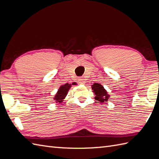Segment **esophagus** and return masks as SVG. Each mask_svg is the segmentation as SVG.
<instances>
[{
    "instance_id": "obj_1",
    "label": "esophagus",
    "mask_w": 159,
    "mask_h": 159,
    "mask_svg": "<svg viewBox=\"0 0 159 159\" xmlns=\"http://www.w3.org/2000/svg\"><path fill=\"white\" fill-rule=\"evenodd\" d=\"M79 83L81 84H84L86 83V79L84 78H79Z\"/></svg>"
}]
</instances>
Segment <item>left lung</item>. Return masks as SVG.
<instances>
[{
  "instance_id": "left-lung-1",
  "label": "left lung",
  "mask_w": 159,
  "mask_h": 159,
  "mask_svg": "<svg viewBox=\"0 0 159 159\" xmlns=\"http://www.w3.org/2000/svg\"><path fill=\"white\" fill-rule=\"evenodd\" d=\"M93 92L95 93V99L97 101H100L101 103L107 102L110 95H108L107 91L100 83H94L91 86Z\"/></svg>"
}]
</instances>
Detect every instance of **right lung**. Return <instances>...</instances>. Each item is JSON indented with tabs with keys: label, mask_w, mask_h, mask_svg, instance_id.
Returning a JSON list of instances; mask_svg holds the SVG:
<instances>
[{
	"label": "right lung",
	"mask_w": 159,
	"mask_h": 159,
	"mask_svg": "<svg viewBox=\"0 0 159 159\" xmlns=\"http://www.w3.org/2000/svg\"><path fill=\"white\" fill-rule=\"evenodd\" d=\"M75 83H73L72 84H68L66 83L63 85H61L60 87L58 92L56 93V94L55 95L54 99L56 103H62L63 101V99L66 97L68 92L72 87V85H74Z\"/></svg>",
	"instance_id": "1"
}]
</instances>
